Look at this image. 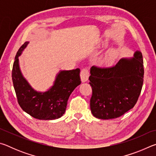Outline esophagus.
Masks as SVG:
<instances>
[{"instance_id": "obj_1", "label": "esophagus", "mask_w": 156, "mask_h": 156, "mask_svg": "<svg viewBox=\"0 0 156 156\" xmlns=\"http://www.w3.org/2000/svg\"><path fill=\"white\" fill-rule=\"evenodd\" d=\"M89 76V72L88 69L83 68V69L81 70V72H80V78H81L82 82H83V83L86 82L88 80Z\"/></svg>"}]
</instances>
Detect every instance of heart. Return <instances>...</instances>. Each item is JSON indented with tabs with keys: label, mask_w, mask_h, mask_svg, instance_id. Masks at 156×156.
<instances>
[{
	"label": "heart",
	"mask_w": 156,
	"mask_h": 156,
	"mask_svg": "<svg viewBox=\"0 0 156 156\" xmlns=\"http://www.w3.org/2000/svg\"><path fill=\"white\" fill-rule=\"evenodd\" d=\"M113 58H114V56H113V54H111L109 55V56H108L107 58V60L108 62H112V60H113Z\"/></svg>",
	"instance_id": "heart-1"
}]
</instances>
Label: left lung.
<instances>
[{"instance_id":"1","label":"left lung","mask_w":156,"mask_h":156,"mask_svg":"<svg viewBox=\"0 0 156 156\" xmlns=\"http://www.w3.org/2000/svg\"><path fill=\"white\" fill-rule=\"evenodd\" d=\"M90 73V108L95 117L117 118L135 106L144 81L141 52L136 51L131 59L120 60L112 67L92 66Z\"/></svg>"}]
</instances>
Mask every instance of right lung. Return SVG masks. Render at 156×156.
<instances>
[{"label":"right lung","mask_w":156,"mask_h":156,"mask_svg":"<svg viewBox=\"0 0 156 156\" xmlns=\"http://www.w3.org/2000/svg\"><path fill=\"white\" fill-rule=\"evenodd\" d=\"M26 42L18 49L12 69V81L17 100L22 109L39 120H54L65 112L69 97L81 83L80 69L62 71L57 76L54 85L44 93L37 92L23 77L18 65V56L27 45Z\"/></svg>","instance_id":"1"}]
</instances>
